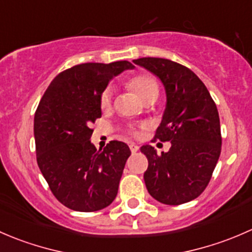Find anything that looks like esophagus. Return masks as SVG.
Segmentation results:
<instances>
[{"instance_id": "esophagus-1", "label": "esophagus", "mask_w": 252, "mask_h": 252, "mask_svg": "<svg viewBox=\"0 0 252 252\" xmlns=\"http://www.w3.org/2000/svg\"><path fill=\"white\" fill-rule=\"evenodd\" d=\"M129 149H130V151L133 152V154H135V152L139 151V146H138V145H135V144L129 145Z\"/></svg>"}]
</instances>
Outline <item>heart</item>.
<instances>
[{"mask_svg":"<svg viewBox=\"0 0 252 252\" xmlns=\"http://www.w3.org/2000/svg\"><path fill=\"white\" fill-rule=\"evenodd\" d=\"M129 86L140 96L142 101H146L147 98L151 96L157 95L158 96V85H157L156 80L149 74H140L136 75L129 81ZM114 89L112 85L106 86L103 91L101 93L100 96V106L101 108H108L111 106L112 97H113ZM134 134V131L131 130Z\"/></svg>","mask_w":252,"mask_h":252,"instance_id":"1","label":"heart"}]
</instances>
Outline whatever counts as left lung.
Masks as SVG:
<instances>
[{
    "label": "left lung",
    "instance_id": "obj_1",
    "mask_svg": "<svg viewBox=\"0 0 252 252\" xmlns=\"http://www.w3.org/2000/svg\"><path fill=\"white\" fill-rule=\"evenodd\" d=\"M151 72L166 89L167 103L155 140L171 141L168 152L157 155L151 145L144 173L147 191L164 205H182L206 189L222 147L220 116L205 84L192 70L166 58L133 61Z\"/></svg>",
    "mask_w": 252,
    "mask_h": 252
}]
</instances>
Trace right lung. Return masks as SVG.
I'll use <instances>...</instances> for the list:
<instances>
[{"mask_svg": "<svg viewBox=\"0 0 252 252\" xmlns=\"http://www.w3.org/2000/svg\"><path fill=\"white\" fill-rule=\"evenodd\" d=\"M134 68L128 61L74 65L51 81L37 106V164L56 199L70 210L94 212L116 199L131 152L117 140L96 149L90 124L101 117L100 96L111 79Z\"/></svg>", "mask_w": 252, "mask_h": 252, "instance_id": "obj_1", "label": "right lung"}]
</instances>
